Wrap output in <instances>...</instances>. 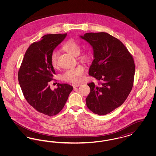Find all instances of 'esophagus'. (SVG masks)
Returning <instances> with one entry per match:
<instances>
[{
  "mask_svg": "<svg viewBox=\"0 0 156 156\" xmlns=\"http://www.w3.org/2000/svg\"><path fill=\"white\" fill-rule=\"evenodd\" d=\"M72 85H73V87L74 88H76V87H78L80 86L81 84H80V83H73Z\"/></svg>",
  "mask_w": 156,
  "mask_h": 156,
  "instance_id": "1",
  "label": "esophagus"
}]
</instances>
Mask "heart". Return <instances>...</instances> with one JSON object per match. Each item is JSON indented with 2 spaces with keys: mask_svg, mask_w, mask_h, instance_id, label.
Returning <instances> with one entry per match:
<instances>
[{
  "mask_svg": "<svg viewBox=\"0 0 156 156\" xmlns=\"http://www.w3.org/2000/svg\"><path fill=\"white\" fill-rule=\"evenodd\" d=\"M62 49L74 56H76L78 59L82 62H85L89 58V55L87 52L80 53L81 48L79 44L74 39H70L67 41L62 46ZM51 63L52 67H57V52L54 51L51 55ZM84 67L82 66L69 68L66 70L61 75V78L65 81L78 83L82 81L85 77Z\"/></svg>",
  "mask_w": 156,
  "mask_h": 156,
  "instance_id": "obj_1",
  "label": "heart"
}]
</instances>
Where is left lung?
Masks as SVG:
<instances>
[{
  "instance_id": "left-lung-1",
  "label": "left lung",
  "mask_w": 156,
  "mask_h": 156,
  "mask_svg": "<svg viewBox=\"0 0 156 156\" xmlns=\"http://www.w3.org/2000/svg\"><path fill=\"white\" fill-rule=\"evenodd\" d=\"M81 37L92 46L95 58L89 75L98 81L88 83L90 90L87 106L93 113L105 115L123 104L131 92L133 57L119 39L107 33H88Z\"/></svg>"
}]
</instances>
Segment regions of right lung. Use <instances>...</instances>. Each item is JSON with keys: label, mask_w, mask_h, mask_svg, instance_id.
I'll list each match as a JSON object with an SVG mask.
<instances>
[{"label": "right lung", "mask_w": 156, "mask_h": 156, "mask_svg": "<svg viewBox=\"0 0 156 156\" xmlns=\"http://www.w3.org/2000/svg\"><path fill=\"white\" fill-rule=\"evenodd\" d=\"M67 33L46 34L33 43L26 50L18 72V80L23 95L37 111L52 116L64 108L73 88L66 83H57L52 90L49 85L55 74L51 63V55Z\"/></svg>", "instance_id": "obj_1"}]
</instances>
